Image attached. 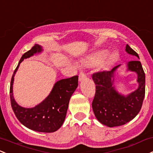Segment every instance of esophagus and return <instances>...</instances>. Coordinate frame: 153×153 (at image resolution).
Listing matches in <instances>:
<instances>
[{"label": "esophagus", "instance_id": "obj_1", "mask_svg": "<svg viewBox=\"0 0 153 153\" xmlns=\"http://www.w3.org/2000/svg\"><path fill=\"white\" fill-rule=\"evenodd\" d=\"M85 78H86V77H85V74L84 72H83V71L80 72V73L79 75V80H80V81H82L83 80H84Z\"/></svg>", "mask_w": 153, "mask_h": 153}]
</instances>
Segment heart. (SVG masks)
<instances>
[{"label":"heart","instance_id":"heart-1","mask_svg":"<svg viewBox=\"0 0 153 153\" xmlns=\"http://www.w3.org/2000/svg\"><path fill=\"white\" fill-rule=\"evenodd\" d=\"M107 51H99L97 53H94V55H92L91 56H90L89 58H88V59L85 60V63L88 65H94L96 64H98L101 62L103 59H105L107 56ZM115 59V55L112 54L110 57L108 58L107 61L111 62Z\"/></svg>","mask_w":153,"mask_h":153}]
</instances>
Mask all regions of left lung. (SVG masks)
Returning a JSON list of instances; mask_svg holds the SVG:
<instances>
[{
    "mask_svg": "<svg viewBox=\"0 0 153 153\" xmlns=\"http://www.w3.org/2000/svg\"><path fill=\"white\" fill-rule=\"evenodd\" d=\"M126 51L139 59L138 53L128 44ZM119 66L114 67L110 71L104 70L92 74L96 85L92 109L97 120L109 127L124 125L134 119L142 108L145 95V74L139 60L128 63V70L138 75L139 88L126 97L114 89V73Z\"/></svg>",
    "mask_w": 153,
    "mask_h": 153,
    "instance_id": "obj_1",
    "label": "left lung"
}]
</instances>
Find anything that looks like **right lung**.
Segmentation results:
<instances>
[{
	"mask_svg": "<svg viewBox=\"0 0 153 153\" xmlns=\"http://www.w3.org/2000/svg\"><path fill=\"white\" fill-rule=\"evenodd\" d=\"M41 51V47L36 44L22 55L11 80L10 100L13 111L20 123L27 128L36 131L51 133L58 130L64 123L70 97L78 87V75L56 82L50 94L41 103L33 108H25L19 106L13 97L14 77L19 64L25 59L29 58L34 53Z\"/></svg>",
	"mask_w": 153,
	"mask_h": 153,
	"instance_id": "right-lung-1",
	"label": "right lung"
}]
</instances>
